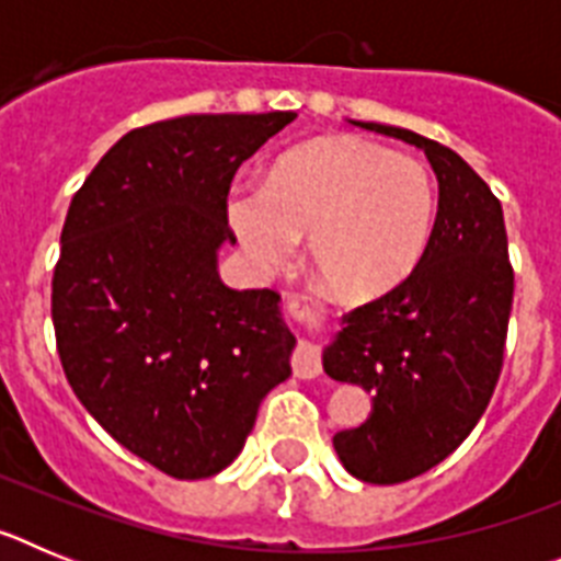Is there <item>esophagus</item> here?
<instances>
[{
	"label": "esophagus",
	"mask_w": 561,
	"mask_h": 561,
	"mask_svg": "<svg viewBox=\"0 0 561 561\" xmlns=\"http://www.w3.org/2000/svg\"><path fill=\"white\" fill-rule=\"evenodd\" d=\"M289 309L297 314L300 304H297V300H289ZM291 368H295V376H300V379H311V376H317L320 370H323V362H320V351H317L314 342L300 340L295 356H291Z\"/></svg>",
	"instance_id": "1"
}]
</instances>
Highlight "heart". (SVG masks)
Wrapping results in <instances>:
<instances>
[{"mask_svg":"<svg viewBox=\"0 0 561 561\" xmlns=\"http://www.w3.org/2000/svg\"><path fill=\"white\" fill-rule=\"evenodd\" d=\"M433 173L359 137H323L284 153L266 185H236L227 221L255 270H277L309 236L311 264L342 300L399 289L435 227Z\"/></svg>","mask_w":561,"mask_h":561,"instance_id":"1","label":"heart"}]
</instances>
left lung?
<instances>
[{"instance_id":"left-lung-1","label":"left lung","mask_w":561,"mask_h":561,"mask_svg":"<svg viewBox=\"0 0 561 561\" xmlns=\"http://www.w3.org/2000/svg\"><path fill=\"white\" fill-rule=\"evenodd\" d=\"M427 153L438 213L419 270L342 317L323 351L331 379L362 385L370 415L334 435L342 466L365 483L419 478L453 455L489 408L514 300L503 207L453 148L408 128L351 121Z\"/></svg>"}]
</instances>
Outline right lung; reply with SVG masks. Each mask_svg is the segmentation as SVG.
Wrapping results in <instances>:
<instances>
[{"mask_svg":"<svg viewBox=\"0 0 561 561\" xmlns=\"http://www.w3.org/2000/svg\"><path fill=\"white\" fill-rule=\"evenodd\" d=\"M295 112L185 114L114 142L72 196L53 275L69 388L117 444L176 480L219 474L295 334L272 289H230L227 193Z\"/></svg>","mask_w":561,"mask_h":561,"instance_id":"obj_1","label":"right lung"}]
</instances>
